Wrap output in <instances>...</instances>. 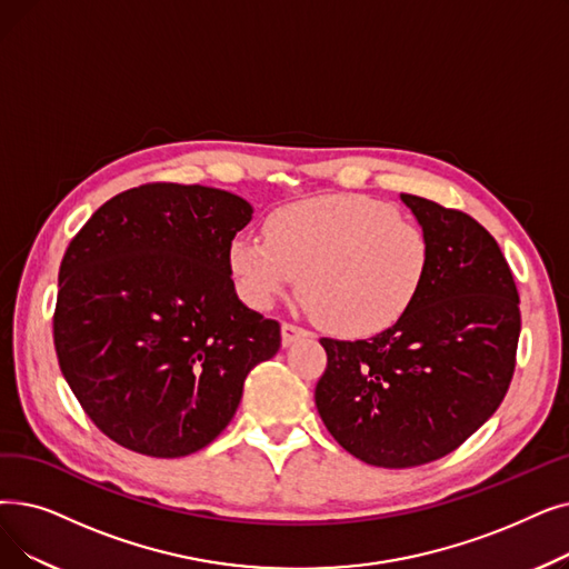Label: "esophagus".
<instances>
[{"label": "esophagus", "mask_w": 569, "mask_h": 569, "mask_svg": "<svg viewBox=\"0 0 569 569\" xmlns=\"http://www.w3.org/2000/svg\"><path fill=\"white\" fill-rule=\"evenodd\" d=\"M302 337H309V332L305 328L295 326V323H283L281 326V341H283V346H290V343H295V341L302 339Z\"/></svg>", "instance_id": "esophagus-1"}]
</instances>
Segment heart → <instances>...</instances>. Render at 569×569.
<instances>
[{"label":"heart","mask_w":569,"mask_h":569,"mask_svg":"<svg viewBox=\"0 0 569 569\" xmlns=\"http://www.w3.org/2000/svg\"><path fill=\"white\" fill-rule=\"evenodd\" d=\"M432 262L426 230L365 194H323L277 209L264 241L237 237L230 267L243 300L271 307L300 277L320 326L343 337L392 328L416 305Z\"/></svg>","instance_id":"1"}]
</instances>
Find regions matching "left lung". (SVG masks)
Returning a JSON list of instances; mask_svg holds the SVG:
<instances>
[{
  "mask_svg": "<svg viewBox=\"0 0 569 569\" xmlns=\"http://www.w3.org/2000/svg\"><path fill=\"white\" fill-rule=\"evenodd\" d=\"M432 246L428 281L402 320L372 339L323 337L316 407L367 465L405 469L456 451L509 390L521 309L498 241L472 216L400 194Z\"/></svg>",
  "mask_w": 569,
  "mask_h": 569,
  "instance_id": "left-lung-1",
  "label": "left lung"
}]
</instances>
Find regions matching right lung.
<instances>
[{"label": "right lung", "instance_id": "add662e5", "mask_svg": "<svg viewBox=\"0 0 569 569\" xmlns=\"http://www.w3.org/2000/svg\"><path fill=\"white\" fill-rule=\"evenodd\" d=\"M251 213L218 188L146 183L69 241L56 353L90 421L120 447L153 458L204 449L251 369L277 356L279 320L246 307L232 281L230 246Z\"/></svg>", "mask_w": 569, "mask_h": 569}]
</instances>
